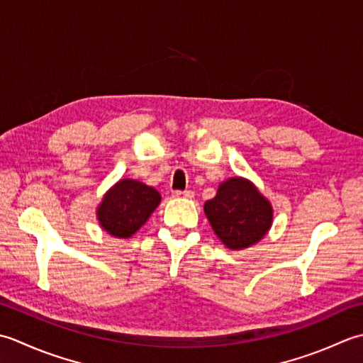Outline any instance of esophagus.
Masks as SVG:
<instances>
[{
  "label": "esophagus",
  "instance_id": "obj_1",
  "mask_svg": "<svg viewBox=\"0 0 363 363\" xmlns=\"http://www.w3.org/2000/svg\"><path fill=\"white\" fill-rule=\"evenodd\" d=\"M174 197H186V199H191V197H194V191H191V189H186V191H174Z\"/></svg>",
  "mask_w": 363,
  "mask_h": 363
}]
</instances>
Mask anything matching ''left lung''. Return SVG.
<instances>
[{"instance_id": "left-lung-1", "label": "left lung", "mask_w": 363, "mask_h": 363, "mask_svg": "<svg viewBox=\"0 0 363 363\" xmlns=\"http://www.w3.org/2000/svg\"><path fill=\"white\" fill-rule=\"evenodd\" d=\"M203 211L218 238L233 250L254 246L272 224L269 201L242 177L220 183L216 196L205 202Z\"/></svg>"}]
</instances>
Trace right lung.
Segmentation results:
<instances>
[{"instance_id": "add662e5", "label": "right lung", "mask_w": 363, "mask_h": 363, "mask_svg": "<svg viewBox=\"0 0 363 363\" xmlns=\"http://www.w3.org/2000/svg\"><path fill=\"white\" fill-rule=\"evenodd\" d=\"M160 192L138 180L122 179L111 188L97 208L101 228L117 238H130L160 205Z\"/></svg>"}]
</instances>
